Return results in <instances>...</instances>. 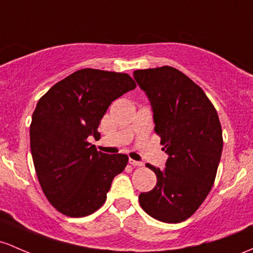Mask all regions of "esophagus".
<instances>
[{"mask_svg":"<svg viewBox=\"0 0 253 253\" xmlns=\"http://www.w3.org/2000/svg\"><path fill=\"white\" fill-rule=\"evenodd\" d=\"M129 163H131V165L133 166V167H141V166L144 165L143 162H138V161H134V160H132V158H129V161H128Z\"/></svg>","mask_w":253,"mask_h":253,"instance_id":"34e87169","label":"esophagus"}]
</instances>
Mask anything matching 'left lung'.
<instances>
[{
    "label": "left lung",
    "instance_id": "1",
    "mask_svg": "<svg viewBox=\"0 0 253 253\" xmlns=\"http://www.w3.org/2000/svg\"><path fill=\"white\" fill-rule=\"evenodd\" d=\"M133 76L151 102L155 132L169 155L162 170L146 165L157 184L139 194V204L158 221L179 223L197 211L215 182L223 148L220 119L201 86L179 69H138Z\"/></svg>",
    "mask_w": 253,
    "mask_h": 253
}]
</instances>
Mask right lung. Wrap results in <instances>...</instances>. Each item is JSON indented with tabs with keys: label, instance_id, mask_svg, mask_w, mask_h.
<instances>
[{
	"label": "right lung",
	"instance_id": "right-lung-1",
	"mask_svg": "<svg viewBox=\"0 0 253 253\" xmlns=\"http://www.w3.org/2000/svg\"><path fill=\"white\" fill-rule=\"evenodd\" d=\"M135 86L126 73L84 68L40 98L30 125L31 154L42 190L57 211L84 217L104 204L128 156L97 151L87 138H99L108 107Z\"/></svg>",
	"mask_w": 253,
	"mask_h": 253
}]
</instances>
